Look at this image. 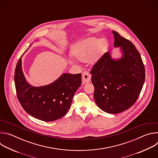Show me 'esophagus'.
I'll return each mask as SVG.
<instances>
[{
	"mask_svg": "<svg viewBox=\"0 0 158 158\" xmlns=\"http://www.w3.org/2000/svg\"><path fill=\"white\" fill-rule=\"evenodd\" d=\"M91 76L88 71H84L82 74V84H85L91 81Z\"/></svg>",
	"mask_w": 158,
	"mask_h": 158,
	"instance_id": "1",
	"label": "esophagus"
}]
</instances>
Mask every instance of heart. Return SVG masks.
Segmentation results:
<instances>
[{"instance_id": "b5f03b06", "label": "heart", "mask_w": 158, "mask_h": 158, "mask_svg": "<svg viewBox=\"0 0 158 158\" xmlns=\"http://www.w3.org/2000/svg\"><path fill=\"white\" fill-rule=\"evenodd\" d=\"M108 46L107 41L105 39L91 37L80 41L73 50L74 57L80 61H88L94 64L103 55ZM69 62L73 64L76 63V60L69 57Z\"/></svg>"}]
</instances>
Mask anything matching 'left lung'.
<instances>
[{
  "instance_id": "obj_1",
  "label": "left lung",
  "mask_w": 158,
  "mask_h": 158,
  "mask_svg": "<svg viewBox=\"0 0 158 158\" xmlns=\"http://www.w3.org/2000/svg\"><path fill=\"white\" fill-rule=\"evenodd\" d=\"M114 48L122 56L113 59L106 52L91 71L98 106L109 114H118L131 107L138 99L145 81L141 55L129 40L112 31Z\"/></svg>"
}]
</instances>
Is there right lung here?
Here are the masks:
<instances>
[{"label":"right lung","mask_w":158,"mask_h":158,"mask_svg":"<svg viewBox=\"0 0 158 158\" xmlns=\"http://www.w3.org/2000/svg\"><path fill=\"white\" fill-rule=\"evenodd\" d=\"M21 57L15 67L14 81L22 107L29 114L43 121H53L63 117L81 85V74L64 73L50 84L34 87L24 77Z\"/></svg>","instance_id":"right-lung-1"}]
</instances>
